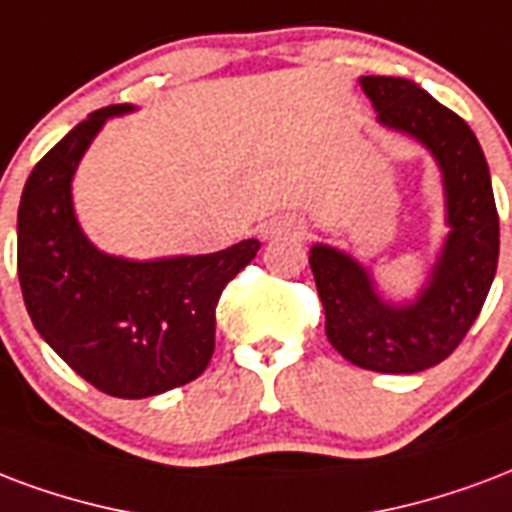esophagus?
Masks as SVG:
<instances>
[{
	"instance_id": "1",
	"label": "esophagus",
	"mask_w": 512,
	"mask_h": 512,
	"mask_svg": "<svg viewBox=\"0 0 512 512\" xmlns=\"http://www.w3.org/2000/svg\"><path fill=\"white\" fill-rule=\"evenodd\" d=\"M260 233H263V238H301L304 236V225L293 217H279L274 222H268Z\"/></svg>"
}]
</instances>
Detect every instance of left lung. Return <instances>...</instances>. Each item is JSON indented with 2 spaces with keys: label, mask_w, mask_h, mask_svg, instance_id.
<instances>
[{
  "label": "left lung",
  "mask_w": 512,
  "mask_h": 512,
  "mask_svg": "<svg viewBox=\"0 0 512 512\" xmlns=\"http://www.w3.org/2000/svg\"><path fill=\"white\" fill-rule=\"evenodd\" d=\"M385 130L429 149L442 173L445 225L450 227L426 285L412 301H391L377 290L369 268L328 244L309 249L328 342L361 369L415 374L456 350L486 304L499 260L494 189L475 132L407 78L363 75Z\"/></svg>",
  "instance_id": "left-lung-1"
}]
</instances>
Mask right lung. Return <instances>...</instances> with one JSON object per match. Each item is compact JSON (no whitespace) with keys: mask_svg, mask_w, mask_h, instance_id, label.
<instances>
[{"mask_svg":"<svg viewBox=\"0 0 512 512\" xmlns=\"http://www.w3.org/2000/svg\"><path fill=\"white\" fill-rule=\"evenodd\" d=\"M132 111L108 105L73 127L34 165L18 206V279L34 328L116 399L157 396L203 374L219 295L260 249L246 238L214 255L130 260L86 238L73 208L75 170L102 124Z\"/></svg>","mask_w":512,"mask_h":512,"instance_id":"1","label":"right lung"}]
</instances>
